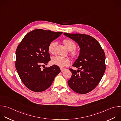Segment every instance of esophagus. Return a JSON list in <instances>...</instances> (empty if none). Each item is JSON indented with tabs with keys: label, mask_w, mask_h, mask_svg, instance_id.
<instances>
[{
	"label": "esophagus",
	"mask_w": 121,
	"mask_h": 121,
	"mask_svg": "<svg viewBox=\"0 0 121 121\" xmlns=\"http://www.w3.org/2000/svg\"><path fill=\"white\" fill-rule=\"evenodd\" d=\"M60 69H61V72H63V71H65V70H66V69L65 68H60Z\"/></svg>",
	"instance_id": "esophagus-1"
}]
</instances>
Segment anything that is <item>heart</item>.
<instances>
[{
	"label": "heart",
	"instance_id": "heart-1",
	"mask_svg": "<svg viewBox=\"0 0 121 121\" xmlns=\"http://www.w3.org/2000/svg\"><path fill=\"white\" fill-rule=\"evenodd\" d=\"M63 44L66 48L70 51L69 54L73 58H77L80 54L79 51L75 49L76 45L75 42L70 39H65L63 40ZM56 46V42H52L48 46V51L51 54H55V49ZM51 62L53 64L59 67H63L69 65L70 60L68 58L62 57L59 56H56L52 58Z\"/></svg>",
	"mask_w": 121,
	"mask_h": 121
}]
</instances>
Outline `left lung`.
<instances>
[{
  "instance_id": "left-lung-1",
  "label": "left lung",
  "mask_w": 121,
  "mask_h": 121,
  "mask_svg": "<svg viewBox=\"0 0 121 121\" xmlns=\"http://www.w3.org/2000/svg\"><path fill=\"white\" fill-rule=\"evenodd\" d=\"M64 35L73 40L80 48L78 58L73 65L79 70L69 69L72 76L68 81V86L77 93L87 94L96 87L105 72V53L99 43L89 35Z\"/></svg>"
}]
</instances>
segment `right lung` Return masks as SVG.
Instances as JSON below:
<instances>
[{
	"label": "right lung",
	"mask_w": 121,
	"mask_h": 121,
	"mask_svg": "<svg viewBox=\"0 0 121 121\" xmlns=\"http://www.w3.org/2000/svg\"><path fill=\"white\" fill-rule=\"evenodd\" d=\"M62 33L35 29L27 33L17 46L16 68L22 82L29 90L35 92L46 90L61 72L55 65L43 70L41 66L47 65L50 60L49 44Z\"/></svg>",
	"instance_id": "right-lung-1"
}]
</instances>
